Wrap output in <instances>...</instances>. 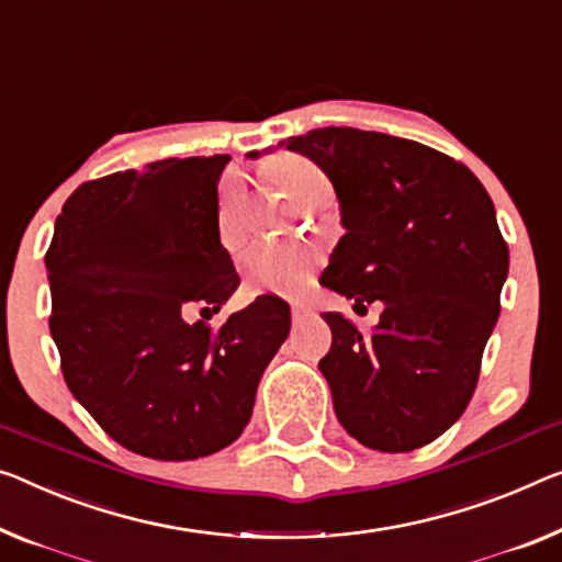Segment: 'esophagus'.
I'll return each instance as SVG.
<instances>
[{"mask_svg":"<svg viewBox=\"0 0 562 562\" xmlns=\"http://www.w3.org/2000/svg\"><path fill=\"white\" fill-rule=\"evenodd\" d=\"M311 316V308H306V306H301V304H296L291 308V322H293V326H301V324H306V318Z\"/></svg>","mask_w":562,"mask_h":562,"instance_id":"1","label":"esophagus"}]
</instances>
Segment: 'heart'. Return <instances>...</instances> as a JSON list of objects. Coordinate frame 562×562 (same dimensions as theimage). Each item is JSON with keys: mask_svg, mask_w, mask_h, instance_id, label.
Returning <instances> with one entry per match:
<instances>
[{"mask_svg": "<svg viewBox=\"0 0 562 562\" xmlns=\"http://www.w3.org/2000/svg\"><path fill=\"white\" fill-rule=\"evenodd\" d=\"M266 172L281 188L283 195L296 205L322 201L331 195L329 178L304 155L281 153L266 162ZM240 188L233 178L223 180L218 191V228L223 240H233L238 233ZM244 273L248 286L258 293H296L306 286L311 273V254L299 246H283L261 240L244 256Z\"/></svg>", "mask_w": 562, "mask_h": 562, "instance_id": "heart-1", "label": "heart"}]
</instances>
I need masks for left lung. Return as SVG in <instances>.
I'll return each instance as SVG.
<instances>
[{
  "instance_id": "left-lung-1",
  "label": "left lung",
  "mask_w": 562,
  "mask_h": 562,
  "mask_svg": "<svg viewBox=\"0 0 562 562\" xmlns=\"http://www.w3.org/2000/svg\"><path fill=\"white\" fill-rule=\"evenodd\" d=\"M331 180L344 236L322 273L353 308L382 301L371 334L336 311L318 361L341 427L379 452L429 445L462 417L499 316L510 254L470 168L404 137L318 127L283 140ZM254 158V155H251Z\"/></svg>"
}]
</instances>
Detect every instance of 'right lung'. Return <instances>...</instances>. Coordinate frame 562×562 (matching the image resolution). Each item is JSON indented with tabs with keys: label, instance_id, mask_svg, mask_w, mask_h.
<instances>
[{
	"label": "right lung",
	"instance_id": "obj_1",
	"mask_svg": "<svg viewBox=\"0 0 562 562\" xmlns=\"http://www.w3.org/2000/svg\"><path fill=\"white\" fill-rule=\"evenodd\" d=\"M228 160L170 158L82 183L45 256L67 386L115 442L153 460H198L238 439L291 329L276 296L218 331L186 322L191 308L221 311L240 283L218 233Z\"/></svg>",
	"mask_w": 562,
	"mask_h": 562
}]
</instances>
